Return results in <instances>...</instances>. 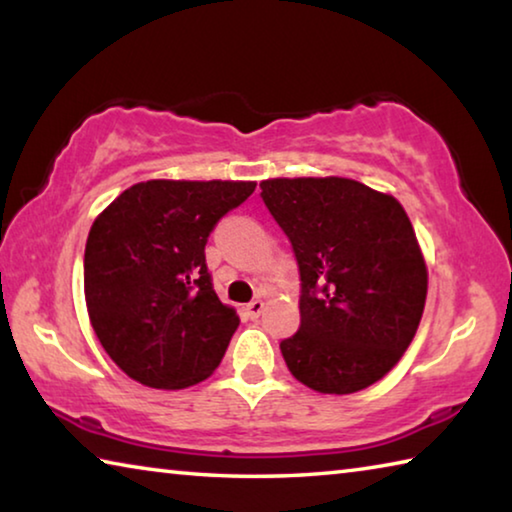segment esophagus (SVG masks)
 Listing matches in <instances>:
<instances>
[{
	"instance_id": "34e87169",
	"label": "esophagus",
	"mask_w": 512,
	"mask_h": 512,
	"mask_svg": "<svg viewBox=\"0 0 512 512\" xmlns=\"http://www.w3.org/2000/svg\"><path fill=\"white\" fill-rule=\"evenodd\" d=\"M262 311H264L262 300H253V302H248V305H246V314H248V318H253V320L262 316Z\"/></svg>"
}]
</instances>
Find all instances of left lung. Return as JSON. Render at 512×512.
Segmentation results:
<instances>
[{
  "mask_svg": "<svg viewBox=\"0 0 512 512\" xmlns=\"http://www.w3.org/2000/svg\"><path fill=\"white\" fill-rule=\"evenodd\" d=\"M259 187L300 271V327L280 343L287 368L318 393L368 388L400 361L424 311L427 266L409 216L350 178Z\"/></svg>",
  "mask_w": 512,
  "mask_h": 512,
  "instance_id": "left-lung-1",
  "label": "left lung"
}]
</instances>
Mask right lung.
<instances>
[{"label":"right lung","mask_w":512,"mask_h":512,"mask_svg":"<svg viewBox=\"0 0 512 512\" xmlns=\"http://www.w3.org/2000/svg\"><path fill=\"white\" fill-rule=\"evenodd\" d=\"M255 192L230 180H149L112 201L85 244V302L128 377L187 388L219 368L239 325L205 264L214 225Z\"/></svg>","instance_id":"1"}]
</instances>
